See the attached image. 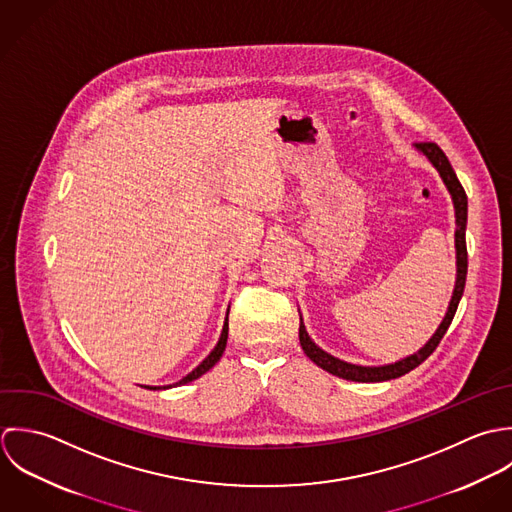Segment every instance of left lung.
I'll return each mask as SVG.
<instances>
[{"label": "left lung", "instance_id": "8db88e82", "mask_svg": "<svg viewBox=\"0 0 512 512\" xmlns=\"http://www.w3.org/2000/svg\"><path fill=\"white\" fill-rule=\"evenodd\" d=\"M413 148L423 154L429 164L437 170L441 182L445 184L451 202H453V209H455V267H457V275H455V287H453V295L449 301L447 312L443 316V320L439 322L437 330L431 334V338L413 354H409L402 360H396L392 364H382V366H362V364H352L346 360H340L332 354H328L326 350H322L310 336H308L307 326L303 322L301 316V328H299V340L301 346L305 350L308 358L320 366L322 370H326L332 376H338L342 380H350V382H386V380H394L400 378L404 374L411 372L413 368H417L441 342V338L445 336L455 310L459 307V301L463 297L465 291V279H467V245H465V229H467V196L463 186L459 184L447 156L443 154V150L433 144V142H419L413 144Z\"/></svg>", "mask_w": 512, "mask_h": 512}]
</instances>
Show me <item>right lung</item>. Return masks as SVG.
<instances>
[{
  "label": "right lung",
  "mask_w": 512,
  "mask_h": 512,
  "mask_svg": "<svg viewBox=\"0 0 512 512\" xmlns=\"http://www.w3.org/2000/svg\"><path fill=\"white\" fill-rule=\"evenodd\" d=\"M227 314H229V308H227ZM227 314H225L223 328H221V336H219L217 344H215L213 350L205 356V360H202L200 366H196L188 376H184V378H182L180 382H176V384H170V386H144V388H148V390H168V388H174V386H182V384H188V382L198 380L200 376H204L209 368H213V366L217 364V360L221 358V354H223V350H225V344H227V332H229V322H227L229 318H227Z\"/></svg>",
  "instance_id": "right-lung-1"
}]
</instances>
